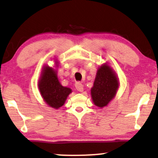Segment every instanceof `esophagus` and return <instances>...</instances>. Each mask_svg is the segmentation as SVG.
Instances as JSON below:
<instances>
[{"mask_svg": "<svg viewBox=\"0 0 158 158\" xmlns=\"http://www.w3.org/2000/svg\"><path fill=\"white\" fill-rule=\"evenodd\" d=\"M75 88H76V89L80 92H83L84 90L83 85L81 83H80V82H78V83H76V84H75Z\"/></svg>", "mask_w": 158, "mask_h": 158, "instance_id": "esophagus-1", "label": "esophagus"}]
</instances>
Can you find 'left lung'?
I'll return each instance as SVG.
<instances>
[{"label": "left lung", "instance_id": "8db88e82", "mask_svg": "<svg viewBox=\"0 0 158 158\" xmlns=\"http://www.w3.org/2000/svg\"><path fill=\"white\" fill-rule=\"evenodd\" d=\"M118 87L119 82L115 71L106 62L102 64L98 67L90 89L93 102L99 108L106 106L115 97Z\"/></svg>", "mask_w": 158, "mask_h": 158}]
</instances>
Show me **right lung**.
<instances>
[{"label":"right lung","instance_id":"add662e5","mask_svg":"<svg viewBox=\"0 0 158 158\" xmlns=\"http://www.w3.org/2000/svg\"><path fill=\"white\" fill-rule=\"evenodd\" d=\"M55 68H57V60H55ZM38 88L45 103L55 109L62 107L68 96L72 93L70 88L62 86L60 83L57 70L46 64L42 68Z\"/></svg>","mask_w":158,"mask_h":158}]
</instances>
